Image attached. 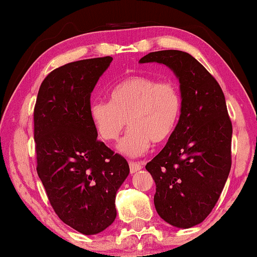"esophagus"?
I'll list each match as a JSON object with an SVG mask.
<instances>
[{
	"label": "esophagus",
	"mask_w": 257,
	"mask_h": 257,
	"mask_svg": "<svg viewBox=\"0 0 257 257\" xmlns=\"http://www.w3.org/2000/svg\"><path fill=\"white\" fill-rule=\"evenodd\" d=\"M144 166V163L142 161H138V163H135V161H130V171H131V173H136V172L140 171Z\"/></svg>",
	"instance_id": "1"
}]
</instances>
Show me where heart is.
<instances>
[{"mask_svg":"<svg viewBox=\"0 0 257 257\" xmlns=\"http://www.w3.org/2000/svg\"><path fill=\"white\" fill-rule=\"evenodd\" d=\"M182 110L180 87L173 80L132 76L119 82L110 101H93L90 115L104 142L113 143L126 124L130 128L118 149L128 157H139L151 142L163 144L171 138Z\"/></svg>","mask_w":257,"mask_h":257,"instance_id":"heart-1","label":"heart"}]
</instances>
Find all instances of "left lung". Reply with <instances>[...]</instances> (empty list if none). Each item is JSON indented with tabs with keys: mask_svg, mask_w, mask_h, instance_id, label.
I'll return each instance as SVG.
<instances>
[{
	"mask_svg": "<svg viewBox=\"0 0 257 257\" xmlns=\"http://www.w3.org/2000/svg\"><path fill=\"white\" fill-rule=\"evenodd\" d=\"M140 63H163L180 82L182 110L166 146L146 165L156 181L154 206L161 219L191 228L209 215L231 167L233 126L222 89L187 52L161 50Z\"/></svg>",
	"mask_w": 257,
	"mask_h": 257,
	"instance_id": "left-lung-1",
	"label": "left lung"
}]
</instances>
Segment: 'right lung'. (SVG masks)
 Instances as JSON below:
<instances>
[{"mask_svg": "<svg viewBox=\"0 0 257 257\" xmlns=\"http://www.w3.org/2000/svg\"><path fill=\"white\" fill-rule=\"evenodd\" d=\"M112 57L71 62L42 82L34 108L37 174L63 222L98 234L117 216L115 194L130 173L127 161L97 139L91 92Z\"/></svg>", "mask_w": 257, "mask_h": 257, "instance_id": "1", "label": "right lung"}]
</instances>
